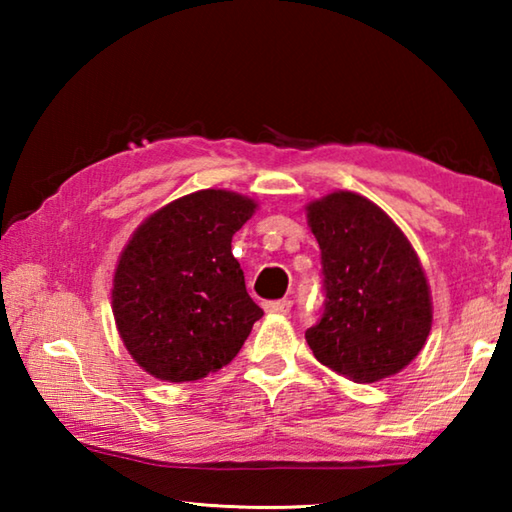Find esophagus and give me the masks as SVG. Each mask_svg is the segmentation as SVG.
I'll return each instance as SVG.
<instances>
[{
  "instance_id": "1",
  "label": "esophagus",
  "mask_w": 512,
  "mask_h": 512,
  "mask_svg": "<svg viewBox=\"0 0 512 512\" xmlns=\"http://www.w3.org/2000/svg\"><path fill=\"white\" fill-rule=\"evenodd\" d=\"M266 314H275V316H287L291 311V300H273V302H266L264 305Z\"/></svg>"
}]
</instances>
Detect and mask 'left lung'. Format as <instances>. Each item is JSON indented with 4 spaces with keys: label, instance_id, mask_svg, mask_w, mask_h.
<instances>
[{
    "label": "left lung",
    "instance_id": "1",
    "mask_svg": "<svg viewBox=\"0 0 512 512\" xmlns=\"http://www.w3.org/2000/svg\"><path fill=\"white\" fill-rule=\"evenodd\" d=\"M305 210L325 287L323 318L305 332L311 352L357 384L397 375L431 332V291L418 253L361 194L339 189Z\"/></svg>",
    "mask_w": 512,
    "mask_h": 512
}]
</instances>
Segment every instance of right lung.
Listing matches in <instances>:
<instances>
[{"label":"right lung","mask_w":512,"mask_h":512,"mask_svg":"<svg viewBox=\"0 0 512 512\" xmlns=\"http://www.w3.org/2000/svg\"><path fill=\"white\" fill-rule=\"evenodd\" d=\"M255 210L248 196L201 189L146 216L121 250L112 316L155 379L183 384L228 366L264 316L232 255V235Z\"/></svg>","instance_id":"right-lung-1"}]
</instances>
